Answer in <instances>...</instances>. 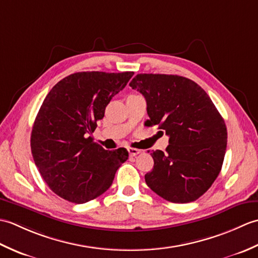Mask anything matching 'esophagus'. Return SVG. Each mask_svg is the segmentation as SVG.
<instances>
[{"instance_id":"esophagus-1","label":"esophagus","mask_w":258,"mask_h":258,"mask_svg":"<svg viewBox=\"0 0 258 258\" xmlns=\"http://www.w3.org/2000/svg\"><path fill=\"white\" fill-rule=\"evenodd\" d=\"M127 151H128V154H130V156H131V157L136 156V155L140 154V153H141V151H140V150H138V149H133V147H128Z\"/></svg>"}]
</instances>
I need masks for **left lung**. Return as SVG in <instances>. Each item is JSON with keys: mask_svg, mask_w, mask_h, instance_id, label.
<instances>
[{"mask_svg": "<svg viewBox=\"0 0 258 258\" xmlns=\"http://www.w3.org/2000/svg\"><path fill=\"white\" fill-rule=\"evenodd\" d=\"M130 86L145 97L150 116L145 125H158L169 138L165 153H151L154 167L145 175L147 186L172 203L200 199L218 176L225 156L222 115L207 93L183 76L138 74Z\"/></svg>", "mask_w": 258, "mask_h": 258, "instance_id": "obj_1", "label": "left lung"}]
</instances>
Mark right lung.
Segmentation results:
<instances>
[{"label": "right lung", "instance_id": "1", "mask_svg": "<svg viewBox=\"0 0 258 258\" xmlns=\"http://www.w3.org/2000/svg\"><path fill=\"white\" fill-rule=\"evenodd\" d=\"M134 72H79L48 92L34 120L31 151L54 193L75 204L94 200L112 185L128 158L124 147L106 151L93 142L97 120Z\"/></svg>", "mask_w": 258, "mask_h": 258}]
</instances>
